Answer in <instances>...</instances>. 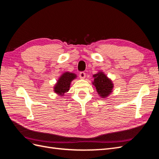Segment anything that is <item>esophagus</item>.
<instances>
[{"mask_svg":"<svg viewBox=\"0 0 159 159\" xmlns=\"http://www.w3.org/2000/svg\"><path fill=\"white\" fill-rule=\"evenodd\" d=\"M79 75H80V78L81 79H84L85 78V72H84V71L80 72Z\"/></svg>","mask_w":159,"mask_h":159,"instance_id":"1","label":"esophagus"}]
</instances>
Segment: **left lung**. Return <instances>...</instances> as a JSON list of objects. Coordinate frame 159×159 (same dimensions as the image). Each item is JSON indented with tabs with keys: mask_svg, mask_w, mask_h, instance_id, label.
<instances>
[{
	"mask_svg": "<svg viewBox=\"0 0 159 159\" xmlns=\"http://www.w3.org/2000/svg\"><path fill=\"white\" fill-rule=\"evenodd\" d=\"M94 81L93 85L95 87L98 93L102 98H106L112 92L113 84L112 81L108 78L103 71H99L98 73L93 75Z\"/></svg>",
	"mask_w": 159,
	"mask_h": 159,
	"instance_id": "1",
	"label": "left lung"
}]
</instances>
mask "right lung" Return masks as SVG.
<instances>
[{"label":"right lung","mask_w":159,"mask_h":159,"mask_svg":"<svg viewBox=\"0 0 159 159\" xmlns=\"http://www.w3.org/2000/svg\"><path fill=\"white\" fill-rule=\"evenodd\" d=\"M76 75L74 73L68 71L65 72L60 77L57 83L54 85V92L59 95L63 96L65 93L69 91L71 82L76 78Z\"/></svg>","instance_id":"right-lung-1"}]
</instances>
